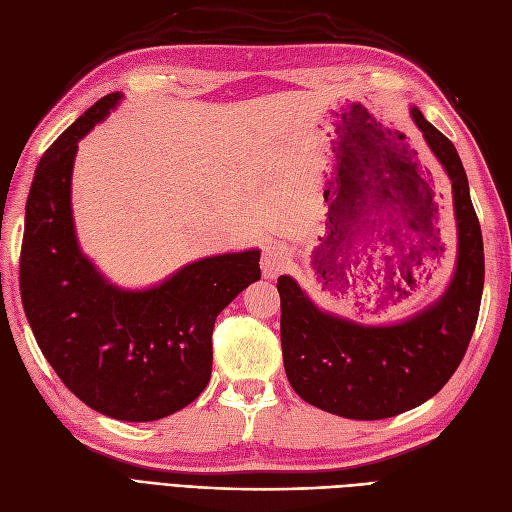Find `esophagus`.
<instances>
[{"label": "esophagus", "mask_w": 512, "mask_h": 512, "mask_svg": "<svg viewBox=\"0 0 512 512\" xmlns=\"http://www.w3.org/2000/svg\"><path fill=\"white\" fill-rule=\"evenodd\" d=\"M288 265H290V252L284 243H271L262 250L260 267L265 280H275L277 275L288 269Z\"/></svg>", "instance_id": "1"}]
</instances>
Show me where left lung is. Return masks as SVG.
Segmentation results:
<instances>
[{
  "label": "left lung",
  "instance_id": "8db88e82",
  "mask_svg": "<svg viewBox=\"0 0 512 512\" xmlns=\"http://www.w3.org/2000/svg\"><path fill=\"white\" fill-rule=\"evenodd\" d=\"M410 117L451 181L457 258L451 282L416 314L389 324H361L318 307L280 275L282 354L288 382L301 399L352 421H380L425 404L451 380L472 339L485 284L483 235L466 170L455 145L416 106ZM361 223L365 230V222ZM367 232L350 224L346 247ZM399 292H404L397 288Z\"/></svg>",
  "mask_w": 512,
  "mask_h": 512
}]
</instances>
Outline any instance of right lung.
Listing matches in <instances>:
<instances>
[{"label": "right lung", "mask_w": 512, "mask_h": 512, "mask_svg": "<svg viewBox=\"0 0 512 512\" xmlns=\"http://www.w3.org/2000/svg\"><path fill=\"white\" fill-rule=\"evenodd\" d=\"M121 100H98L42 156L25 207L21 299L46 361L83 404L147 423L203 393L215 318L260 280V250L198 258L141 290L104 277L76 237L72 168L81 138Z\"/></svg>", "instance_id": "add662e5"}]
</instances>
